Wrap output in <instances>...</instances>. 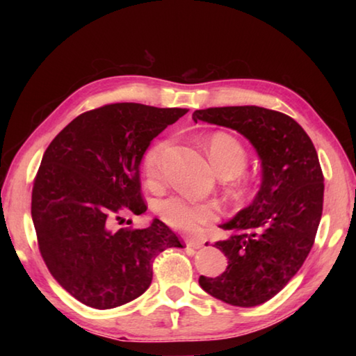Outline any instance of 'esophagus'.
<instances>
[{"mask_svg":"<svg viewBox=\"0 0 356 356\" xmlns=\"http://www.w3.org/2000/svg\"><path fill=\"white\" fill-rule=\"evenodd\" d=\"M186 246H190V248H195V250H200L204 246L202 240H197V238H188L186 240Z\"/></svg>","mask_w":356,"mask_h":356,"instance_id":"obj_1","label":"esophagus"}]
</instances>
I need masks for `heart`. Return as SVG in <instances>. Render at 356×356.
Wrapping results in <instances>:
<instances>
[{
	"label": "heart",
	"mask_w": 356,
	"mask_h": 356,
	"mask_svg": "<svg viewBox=\"0 0 356 356\" xmlns=\"http://www.w3.org/2000/svg\"><path fill=\"white\" fill-rule=\"evenodd\" d=\"M170 140L155 141L143 156V172L147 180L154 182L161 174V161L170 147ZM209 156L216 171L238 172L246 163V152L236 138L218 131L210 136ZM156 213L168 226L185 232H196L210 221L218 218V207L209 201H193L184 196H170L156 204Z\"/></svg>",
	"instance_id": "1"
}]
</instances>
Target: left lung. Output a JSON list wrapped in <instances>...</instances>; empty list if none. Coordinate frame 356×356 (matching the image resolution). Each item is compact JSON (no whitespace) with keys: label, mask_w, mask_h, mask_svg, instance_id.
Wrapping results in <instances>:
<instances>
[{"label":"left lung","mask_w":356,"mask_h":356,"mask_svg":"<svg viewBox=\"0 0 356 356\" xmlns=\"http://www.w3.org/2000/svg\"><path fill=\"white\" fill-rule=\"evenodd\" d=\"M193 120L238 131L261 159L262 180L254 200L220 225L231 234L213 246L227 267L200 286L232 306L262 305L301 268L314 245L323 209V174L314 144L298 122L261 106L196 110Z\"/></svg>","instance_id":"obj_1"}]
</instances>
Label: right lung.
Returning <instances> with one entry per match:
<instances>
[{
	"mask_svg": "<svg viewBox=\"0 0 356 356\" xmlns=\"http://www.w3.org/2000/svg\"><path fill=\"white\" fill-rule=\"evenodd\" d=\"M188 110L113 104L83 113L42 156L31 216L40 254L72 297L95 309L129 303L152 282L155 256L179 237L154 218L146 229H119L124 212L147 210L140 166L155 136Z\"/></svg>",
	"mask_w": 356,
	"mask_h": 356,
	"instance_id": "right-lung-1",
	"label": "right lung"
}]
</instances>
